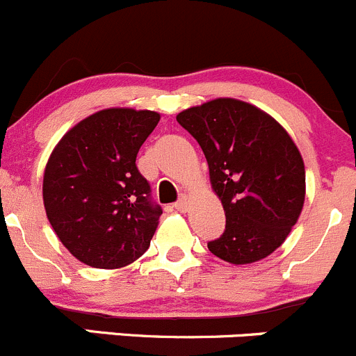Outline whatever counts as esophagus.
I'll use <instances>...</instances> for the list:
<instances>
[{
	"mask_svg": "<svg viewBox=\"0 0 356 356\" xmlns=\"http://www.w3.org/2000/svg\"><path fill=\"white\" fill-rule=\"evenodd\" d=\"M175 207H177L178 211H181V213L188 211V195H185V193H183V195L179 197L178 202L175 204Z\"/></svg>",
	"mask_w": 356,
	"mask_h": 356,
	"instance_id": "1",
	"label": "esophagus"
}]
</instances>
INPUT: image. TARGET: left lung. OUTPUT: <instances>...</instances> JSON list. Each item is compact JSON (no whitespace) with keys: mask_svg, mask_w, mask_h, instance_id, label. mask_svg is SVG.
<instances>
[{"mask_svg":"<svg viewBox=\"0 0 356 356\" xmlns=\"http://www.w3.org/2000/svg\"><path fill=\"white\" fill-rule=\"evenodd\" d=\"M177 121L202 149L227 225L207 248L248 265L279 249L302 211L305 163L289 133L256 105L216 98L179 112Z\"/></svg>","mask_w":356,"mask_h":356,"instance_id":"obj_1","label":"left lung"}]
</instances>
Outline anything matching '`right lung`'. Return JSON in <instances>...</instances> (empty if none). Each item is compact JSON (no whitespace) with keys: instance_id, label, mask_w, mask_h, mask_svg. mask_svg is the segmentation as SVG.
Wrapping results in <instances>:
<instances>
[{"instance_id":"1","label":"right lung","mask_w":356,"mask_h":356,"mask_svg":"<svg viewBox=\"0 0 356 356\" xmlns=\"http://www.w3.org/2000/svg\"><path fill=\"white\" fill-rule=\"evenodd\" d=\"M161 115L112 107L70 128L44 168L43 202L67 251L93 268L114 270L149 249L161 206L136 168V154Z\"/></svg>"}]
</instances>
